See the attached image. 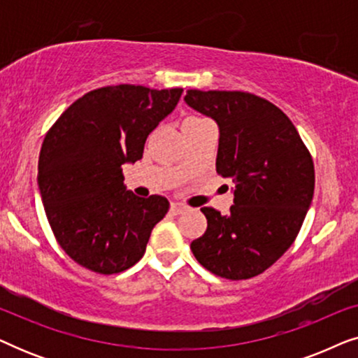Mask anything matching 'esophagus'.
Returning <instances> with one entry per match:
<instances>
[{
  "label": "esophagus",
  "mask_w": 358,
  "mask_h": 358,
  "mask_svg": "<svg viewBox=\"0 0 358 358\" xmlns=\"http://www.w3.org/2000/svg\"><path fill=\"white\" fill-rule=\"evenodd\" d=\"M185 208H187V207H185V205H182V203H179V202H173V203H171V212H173L174 215L182 213Z\"/></svg>",
  "instance_id": "esophagus-1"
}]
</instances>
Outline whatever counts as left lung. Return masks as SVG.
Wrapping results in <instances>:
<instances>
[{
  "label": "left lung",
  "instance_id": "obj_1",
  "mask_svg": "<svg viewBox=\"0 0 358 358\" xmlns=\"http://www.w3.org/2000/svg\"><path fill=\"white\" fill-rule=\"evenodd\" d=\"M184 101L220 127L217 173L234 182L228 215L203 207L207 231L190 244L215 275L246 280L267 271L300 233L315 192V164L292 120L243 91L189 90Z\"/></svg>",
  "mask_w": 358,
  "mask_h": 358
}]
</instances>
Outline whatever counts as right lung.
<instances>
[{
	"label": "right lung",
	"instance_id": "add662e5",
	"mask_svg": "<svg viewBox=\"0 0 358 358\" xmlns=\"http://www.w3.org/2000/svg\"><path fill=\"white\" fill-rule=\"evenodd\" d=\"M182 94L117 85L76 99L48 129L38 156V189L53 234L76 264L102 275L143 257L168 199L125 190L122 164L143 156L145 141Z\"/></svg>",
	"mask_w": 358,
	"mask_h": 358
}]
</instances>
